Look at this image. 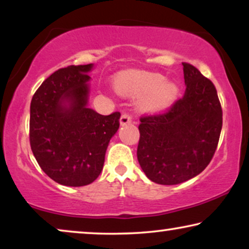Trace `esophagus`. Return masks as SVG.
Masks as SVG:
<instances>
[{
	"label": "esophagus",
	"instance_id": "obj_1",
	"mask_svg": "<svg viewBox=\"0 0 249 249\" xmlns=\"http://www.w3.org/2000/svg\"><path fill=\"white\" fill-rule=\"evenodd\" d=\"M131 121H132V118L129 114L124 113L121 115V118H120V124L121 125H125L128 124H131Z\"/></svg>",
	"mask_w": 249,
	"mask_h": 249
}]
</instances>
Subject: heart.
Masks as SVG:
<instances>
[{
  "instance_id": "heart-1",
  "label": "heart",
  "mask_w": 249,
  "mask_h": 249,
  "mask_svg": "<svg viewBox=\"0 0 249 249\" xmlns=\"http://www.w3.org/2000/svg\"><path fill=\"white\" fill-rule=\"evenodd\" d=\"M115 89L124 96L139 97L141 107L147 112H156L169 107L178 95V86L173 81L165 80L159 73H139L128 79L119 80Z\"/></svg>"
}]
</instances>
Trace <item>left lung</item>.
<instances>
[{
	"mask_svg": "<svg viewBox=\"0 0 249 249\" xmlns=\"http://www.w3.org/2000/svg\"><path fill=\"white\" fill-rule=\"evenodd\" d=\"M186 90L164 114L139 124L137 159L146 177L160 185H178L199 175L215 153L222 108L215 87L192 64L182 63Z\"/></svg>",
	"mask_w": 249,
	"mask_h": 249,
	"instance_id": "obj_1",
	"label": "left lung"
}]
</instances>
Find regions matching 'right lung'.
Here are the masks:
<instances>
[{"mask_svg":"<svg viewBox=\"0 0 249 249\" xmlns=\"http://www.w3.org/2000/svg\"><path fill=\"white\" fill-rule=\"evenodd\" d=\"M94 64L69 66L51 74L30 103L29 138L37 163L63 186L89 185L103 170L120 113L102 115L88 107Z\"/></svg>","mask_w":249,"mask_h":249,"instance_id":"add662e5","label":"right lung"}]
</instances>
